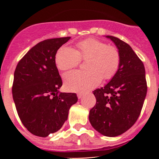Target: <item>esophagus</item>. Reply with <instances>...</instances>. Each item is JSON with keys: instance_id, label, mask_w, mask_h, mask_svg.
<instances>
[{"instance_id": "1", "label": "esophagus", "mask_w": 159, "mask_h": 159, "mask_svg": "<svg viewBox=\"0 0 159 159\" xmlns=\"http://www.w3.org/2000/svg\"><path fill=\"white\" fill-rule=\"evenodd\" d=\"M83 95H84V94H83V93H78V94H77V96H78L79 99H81Z\"/></svg>"}]
</instances>
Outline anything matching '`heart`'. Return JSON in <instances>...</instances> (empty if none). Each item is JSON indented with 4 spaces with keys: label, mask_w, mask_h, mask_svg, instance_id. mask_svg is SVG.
I'll return each mask as SVG.
<instances>
[{
    "label": "heart",
    "mask_w": 159,
    "mask_h": 159,
    "mask_svg": "<svg viewBox=\"0 0 159 159\" xmlns=\"http://www.w3.org/2000/svg\"><path fill=\"white\" fill-rule=\"evenodd\" d=\"M77 49L62 46L58 49L55 60L60 70L71 69L78 65L81 59L87 60L88 71H71L64 75L65 88L71 92H85L95 88L103 80H111L120 66V53L114 46L89 38L79 42Z\"/></svg>",
    "instance_id": "1"
}]
</instances>
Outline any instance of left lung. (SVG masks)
<instances>
[{
  "label": "left lung",
  "instance_id": "1",
  "mask_svg": "<svg viewBox=\"0 0 159 159\" xmlns=\"http://www.w3.org/2000/svg\"><path fill=\"white\" fill-rule=\"evenodd\" d=\"M120 53L116 75L103 88L93 92L96 103L90 110L89 121L102 135L116 137L130 128L141 113L147 92L145 67L128 43L112 36Z\"/></svg>",
  "mask_w": 159,
  "mask_h": 159
}]
</instances>
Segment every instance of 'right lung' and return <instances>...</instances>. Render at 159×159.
Instances as JSON below:
<instances>
[{"label": "right lung", "mask_w": 159, "mask_h": 159, "mask_svg": "<svg viewBox=\"0 0 159 159\" xmlns=\"http://www.w3.org/2000/svg\"><path fill=\"white\" fill-rule=\"evenodd\" d=\"M70 36L38 43L20 60L14 71L12 97L20 121L32 134L47 137L60 130L69 109L78 100L75 93L60 92L62 80L56 54Z\"/></svg>", "instance_id": "obj_1"}]
</instances>
